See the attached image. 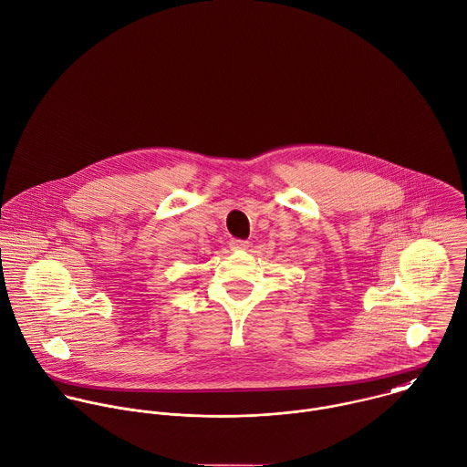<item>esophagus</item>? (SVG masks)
Returning <instances> with one entry per match:
<instances>
[{
  "label": "esophagus",
  "mask_w": 467,
  "mask_h": 467,
  "mask_svg": "<svg viewBox=\"0 0 467 467\" xmlns=\"http://www.w3.org/2000/svg\"><path fill=\"white\" fill-rule=\"evenodd\" d=\"M229 245H231L233 251H245L249 247V242L247 240H240V238H233L229 242Z\"/></svg>",
  "instance_id": "1"
}]
</instances>
